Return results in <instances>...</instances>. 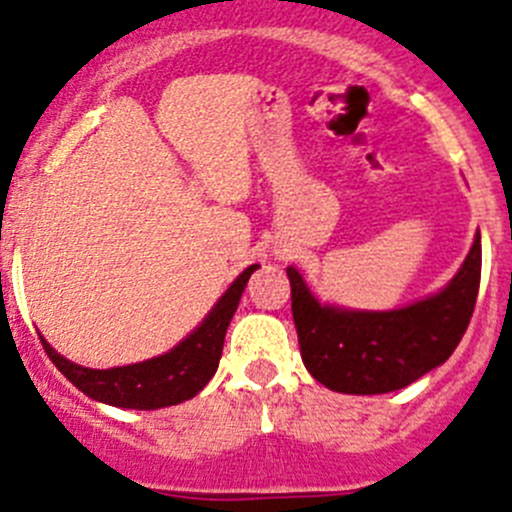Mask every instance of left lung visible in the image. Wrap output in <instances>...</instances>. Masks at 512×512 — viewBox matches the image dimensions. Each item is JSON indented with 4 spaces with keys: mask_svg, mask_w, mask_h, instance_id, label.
Returning a JSON list of instances; mask_svg holds the SVG:
<instances>
[{
    "mask_svg": "<svg viewBox=\"0 0 512 512\" xmlns=\"http://www.w3.org/2000/svg\"><path fill=\"white\" fill-rule=\"evenodd\" d=\"M477 232L465 265L439 295L389 313L326 308L288 267L300 356L315 381L341 394H386L417 381L452 356L470 326L480 290Z\"/></svg>",
    "mask_w": 512,
    "mask_h": 512,
    "instance_id": "left-lung-1",
    "label": "left lung"
}]
</instances>
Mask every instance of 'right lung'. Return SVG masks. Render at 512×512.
<instances>
[{
	"mask_svg": "<svg viewBox=\"0 0 512 512\" xmlns=\"http://www.w3.org/2000/svg\"><path fill=\"white\" fill-rule=\"evenodd\" d=\"M255 270L257 265H250L240 278L229 285V290L219 298L212 313L204 318L202 326L189 338H184L179 346L171 348L164 356L148 358L143 364L103 371L85 369V366L62 358L45 338H40L42 348H45L52 364L60 369V374L73 381L90 399L123 409L174 407V404L197 396L217 371L219 358H222L224 333H227L234 310L240 305L242 290H245L247 280Z\"/></svg>",
	"mask_w": 512,
	"mask_h": 512,
	"instance_id": "add662e5",
	"label": "right lung"
}]
</instances>
